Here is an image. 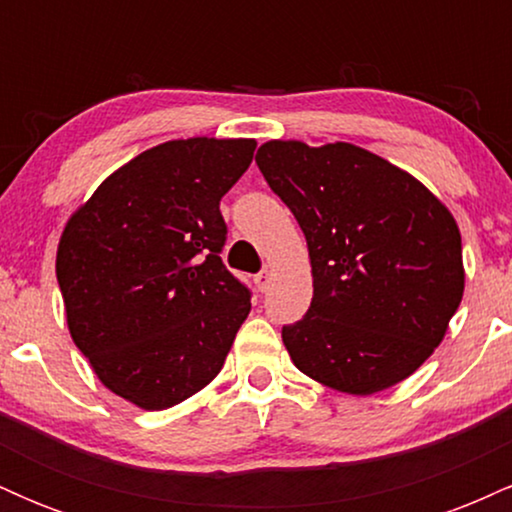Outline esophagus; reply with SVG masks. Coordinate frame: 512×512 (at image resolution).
<instances>
[{
    "label": "esophagus",
    "mask_w": 512,
    "mask_h": 512,
    "mask_svg": "<svg viewBox=\"0 0 512 512\" xmlns=\"http://www.w3.org/2000/svg\"><path fill=\"white\" fill-rule=\"evenodd\" d=\"M255 284H257V289H260V291H267L269 284H272V274H269L267 269H264V272H260V274L255 276Z\"/></svg>",
    "instance_id": "esophagus-1"
}]
</instances>
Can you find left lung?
<instances>
[{
  "label": "left lung",
  "mask_w": 512,
  "mask_h": 512,
  "mask_svg": "<svg viewBox=\"0 0 512 512\" xmlns=\"http://www.w3.org/2000/svg\"><path fill=\"white\" fill-rule=\"evenodd\" d=\"M255 161L296 216L313 269L308 313L281 330L291 361L346 395L402 383L443 342L462 301L450 209L356 144L272 139Z\"/></svg>",
  "instance_id": "8db88e82"
}]
</instances>
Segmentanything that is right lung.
I'll return each instance as SVG.
<instances>
[{
	"instance_id": "1",
	"label": "right lung",
	"mask_w": 512,
	"mask_h": 512,
	"mask_svg": "<svg viewBox=\"0 0 512 512\" xmlns=\"http://www.w3.org/2000/svg\"><path fill=\"white\" fill-rule=\"evenodd\" d=\"M255 146L158 144L108 175L64 226L55 269L69 334L98 380L139 409L207 387L250 313L248 286L219 255V202Z\"/></svg>"
}]
</instances>
